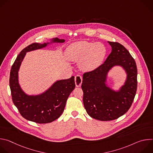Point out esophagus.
<instances>
[{
  "label": "esophagus",
  "mask_w": 153,
  "mask_h": 153,
  "mask_svg": "<svg viewBox=\"0 0 153 153\" xmlns=\"http://www.w3.org/2000/svg\"><path fill=\"white\" fill-rule=\"evenodd\" d=\"M82 82V77L79 75H76L75 76V84L77 87H80Z\"/></svg>",
  "instance_id": "34e87169"
}]
</instances>
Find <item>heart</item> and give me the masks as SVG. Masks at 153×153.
<instances>
[{
  "instance_id": "heart-1",
  "label": "heart",
  "mask_w": 153,
  "mask_h": 153,
  "mask_svg": "<svg viewBox=\"0 0 153 153\" xmlns=\"http://www.w3.org/2000/svg\"><path fill=\"white\" fill-rule=\"evenodd\" d=\"M106 53L105 46L101 43L79 41L72 43L65 51L67 59L79 62L80 69L91 71L101 65Z\"/></svg>"
}]
</instances>
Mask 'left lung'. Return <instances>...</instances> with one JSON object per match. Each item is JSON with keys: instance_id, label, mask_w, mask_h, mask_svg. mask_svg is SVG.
I'll use <instances>...</instances> for the list:
<instances>
[{"instance_id": "8db88e82", "label": "left lung", "mask_w": 153, "mask_h": 153, "mask_svg": "<svg viewBox=\"0 0 153 153\" xmlns=\"http://www.w3.org/2000/svg\"><path fill=\"white\" fill-rule=\"evenodd\" d=\"M111 52L100 67L83 75V102L93 119L109 121L126 113L134 100L137 86L136 63L129 51L118 42H108ZM121 66L127 74L124 84L115 91L106 83L107 73L113 67Z\"/></svg>"}]
</instances>
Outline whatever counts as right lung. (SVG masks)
<instances>
[{
    "label": "right lung",
    "mask_w": 153,
    "mask_h": 153,
    "mask_svg": "<svg viewBox=\"0 0 153 153\" xmlns=\"http://www.w3.org/2000/svg\"><path fill=\"white\" fill-rule=\"evenodd\" d=\"M57 37L50 42L33 43L22 51L14 61L10 71V86L12 100L20 114L28 120L37 123H47L58 119L62 114L67 100L74 89V77L55 82L50 88L38 95H28L21 88L19 70L27 52L45 48L53 43H63Z\"/></svg>",
    "instance_id": "right-lung-1"
}]
</instances>
